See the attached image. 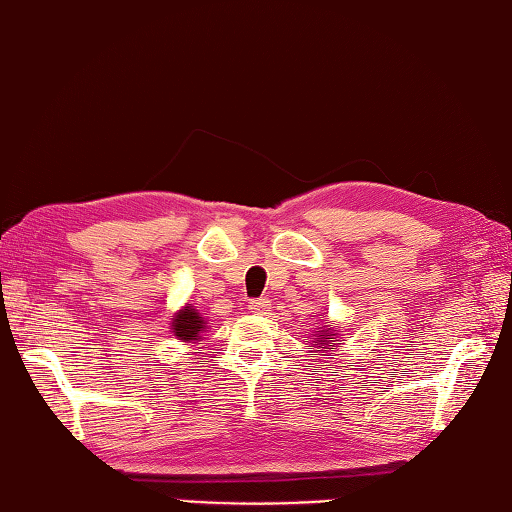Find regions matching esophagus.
<instances>
[{"label":"esophagus","mask_w":512,"mask_h":512,"mask_svg":"<svg viewBox=\"0 0 512 512\" xmlns=\"http://www.w3.org/2000/svg\"><path fill=\"white\" fill-rule=\"evenodd\" d=\"M247 309L256 313V315H265L269 309H271V302L267 298H258V300H252L247 304Z\"/></svg>","instance_id":"34e87169"}]
</instances>
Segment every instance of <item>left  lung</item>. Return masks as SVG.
<instances>
[{"label": "left lung", "mask_w": 512, "mask_h": 512, "mask_svg": "<svg viewBox=\"0 0 512 512\" xmlns=\"http://www.w3.org/2000/svg\"><path fill=\"white\" fill-rule=\"evenodd\" d=\"M335 342H339V333H335L331 322H324V326H320L315 331L313 348H320L324 352V357H328V352H331V344H335Z\"/></svg>", "instance_id": "8db88e82"}]
</instances>
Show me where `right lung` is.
<instances>
[{
	"label": "right lung",
	"mask_w": 512,
	"mask_h": 512,
	"mask_svg": "<svg viewBox=\"0 0 512 512\" xmlns=\"http://www.w3.org/2000/svg\"><path fill=\"white\" fill-rule=\"evenodd\" d=\"M170 333H173L179 342L184 344H197L201 342V333L206 331L208 320L197 309H192L190 304L181 306V309L170 317Z\"/></svg>",
	"instance_id": "1"
}]
</instances>
